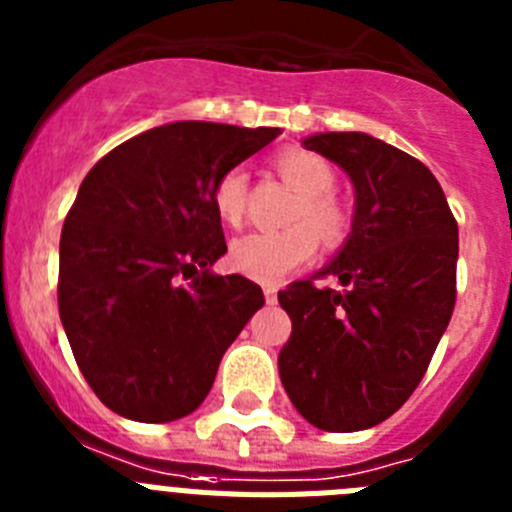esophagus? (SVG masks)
I'll use <instances>...</instances> for the list:
<instances>
[{
    "instance_id": "1",
    "label": "esophagus",
    "mask_w": 512,
    "mask_h": 512,
    "mask_svg": "<svg viewBox=\"0 0 512 512\" xmlns=\"http://www.w3.org/2000/svg\"><path fill=\"white\" fill-rule=\"evenodd\" d=\"M264 300H266V305H274V302H277V289L264 287Z\"/></svg>"
}]
</instances>
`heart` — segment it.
<instances>
[{"mask_svg": "<svg viewBox=\"0 0 512 512\" xmlns=\"http://www.w3.org/2000/svg\"><path fill=\"white\" fill-rule=\"evenodd\" d=\"M279 176L295 189V207L289 212V228L248 233L230 246V266L253 282L277 284L292 271L305 266L318 251V238L336 246L346 235L348 220L341 202L330 194L336 174L323 156L310 151H284L274 161ZM248 176L243 169H230L212 189V207L230 228H238L246 215Z\"/></svg>", "mask_w": 512, "mask_h": 512, "instance_id": "heart-1", "label": "heart"}]
</instances>
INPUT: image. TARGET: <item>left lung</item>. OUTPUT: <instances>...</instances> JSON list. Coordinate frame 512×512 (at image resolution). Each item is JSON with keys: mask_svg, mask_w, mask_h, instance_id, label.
<instances>
[{"mask_svg": "<svg viewBox=\"0 0 512 512\" xmlns=\"http://www.w3.org/2000/svg\"><path fill=\"white\" fill-rule=\"evenodd\" d=\"M307 151L354 182L351 233L318 276L344 289L292 282L279 305L292 336L279 377L297 413L320 431L351 433L405 405L431 364L456 302L459 228L436 176L366 133H318Z\"/></svg>", "mask_w": 512, "mask_h": 512, "instance_id": "left-lung-1", "label": "left lung"}]
</instances>
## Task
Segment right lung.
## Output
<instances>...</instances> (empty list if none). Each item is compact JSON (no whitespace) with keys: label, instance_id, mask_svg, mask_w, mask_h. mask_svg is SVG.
I'll list each match as a JSON object with an SVG mask.
<instances>
[{"label":"right lung","instance_id":"add662e5","mask_svg":"<svg viewBox=\"0 0 512 512\" xmlns=\"http://www.w3.org/2000/svg\"><path fill=\"white\" fill-rule=\"evenodd\" d=\"M279 133L171 122L120 143L84 176L61 230L58 312L112 413L138 423L194 413L264 305L259 284L210 271L228 251L212 189Z\"/></svg>","mask_w":512,"mask_h":512}]
</instances>
